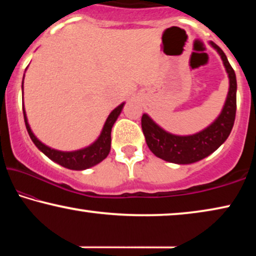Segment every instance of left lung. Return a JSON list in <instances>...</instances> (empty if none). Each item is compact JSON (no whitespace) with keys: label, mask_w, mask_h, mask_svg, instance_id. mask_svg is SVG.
Returning a JSON list of instances; mask_svg holds the SVG:
<instances>
[{"label":"left lung","mask_w":256,"mask_h":256,"mask_svg":"<svg viewBox=\"0 0 256 256\" xmlns=\"http://www.w3.org/2000/svg\"><path fill=\"white\" fill-rule=\"evenodd\" d=\"M222 58L228 76V92L222 110L212 124L191 135H176L157 124L148 114L142 115V130L149 149L156 157L176 164H191L214 152L232 132L236 112V76L218 45L208 43Z\"/></svg>","instance_id":"8db88e82"}]
</instances>
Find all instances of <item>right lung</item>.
Listing matches in <instances>:
<instances>
[{"label":"right lung","instance_id":"1","mask_svg":"<svg viewBox=\"0 0 256 256\" xmlns=\"http://www.w3.org/2000/svg\"><path fill=\"white\" fill-rule=\"evenodd\" d=\"M26 74V73H24ZM24 82V76H23ZM23 82H22V96H23ZM23 100V96H22ZM126 102H122L118 104L116 108H114L113 110L110 112V114L108 115L106 118V122H104L102 129H101L100 135L98 136V138L94 141L92 144L85 146V148L73 150V152H62V150H57L51 148L46 144H44L43 142L40 141L37 138V136L34 134V132L31 130V127L28 122V116L26 108H24V102H23V115H24V121H26V130L29 132L30 138L32 140L34 146H37L38 150L44 154L45 156H48L51 160H54V163L59 164V166L66 168V169L70 170H86L90 169L96 164L106 158L108 154L110 152V132L115 122H116L118 115L121 114L122 108H124Z\"/></svg>","mask_w":256,"mask_h":256}]
</instances>
